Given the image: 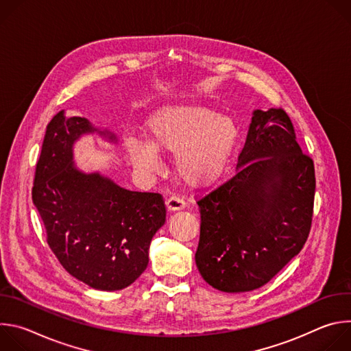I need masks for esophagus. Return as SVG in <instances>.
<instances>
[{
    "instance_id": "obj_1",
    "label": "esophagus",
    "mask_w": 351,
    "mask_h": 351,
    "mask_svg": "<svg viewBox=\"0 0 351 351\" xmlns=\"http://www.w3.org/2000/svg\"><path fill=\"white\" fill-rule=\"evenodd\" d=\"M167 208L168 211L173 213V211H180L183 208H186V202L183 198L178 197V195H172L168 202H167Z\"/></svg>"
}]
</instances>
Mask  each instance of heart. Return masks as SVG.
Here are the masks:
<instances>
[{"mask_svg": "<svg viewBox=\"0 0 351 351\" xmlns=\"http://www.w3.org/2000/svg\"><path fill=\"white\" fill-rule=\"evenodd\" d=\"M145 134L125 137L129 162L144 175H154L162 165L158 152L175 154L176 175L193 187L221 178L239 140L232 118L197 104L160 107L147 118Z\"/></svg>", "mask_w": 351, "mask_h": 351, "instance_id": "b5f03b06", "label": "heart"}]
</instances>
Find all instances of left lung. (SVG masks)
Listing matches in <instances>:
<instances>
[{
    "label": "left lung",
    "instance_id": "8db88e82",
    "mask_svg": "<svg viewBox=\"0 0 351 351\" xmlns=\"http://www.w3.org/2000/svg\"><path fill=\"white\" fill-rule=\"evenodd\" d=\"M315 172L283 110H254L234 176L198 202L195 265L226 293L268 283L303 248L311 228Z\"/></svg>",
    "mask_w": 351,
    "mask_h": 351
}]
</instances>
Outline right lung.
<instances>
[{
  "mask_svg": "<svg viewBox=\"0 0 351 351\" xmlns=\"http://www.w3.org/2000/svg\"><path fill=\"white\" fill-rule=\"evenodd\" d=\"M98 134L118 137L87 118L60 111L48 123L32 191L61 265L87 286L114 291L132 285L148 265V250L165 223L158 193L132 191L101 172H84L75 162V144Z\"/></svg>",
  "mask_w": 351,
  "mask_h": 351,
  "instance_id": "obj_1",
  "label": "right lung"
}]
</instances>
